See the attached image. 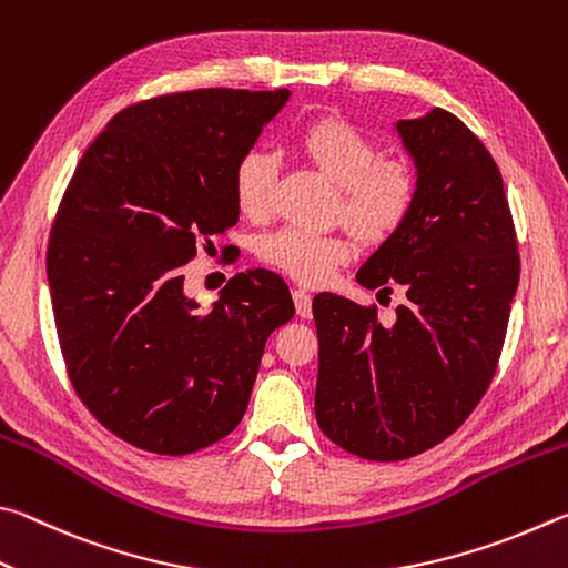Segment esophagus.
<instances>
[{
    "label": "esophagus",
    "instance_id": "esophagus-1",
    "mask_svg": "<svg viewBox=\"0 0 568 568\" xmlns=\"http://www.w3.org/2000/svg\"><path fill=\"white\" fill-rule=\"evenodd\" d=\"M292 300H294V306H296V314H300L302 320H310V316H312V296H310V292L294 290Z\"/></svg>",
    "mask_w": 568,
    "mask_h": 568
}]
</instances>
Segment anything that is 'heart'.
Here are the masks:
<instances>
[{
    "instance_id": "obj_1",
    "label": "heart",
    "mask_w": 568,
    "mask_h": 568,
    "mask_svg": "<svg viewBox=\"0 0 568 568\" xmlns=\"http://www.w3.org/2000/svg\"><path fill=\"white\" fill-rule=\"evenodd\" d=\"M306 156L342 189L339 216L366 242H384L406 216L416 196V179L402 162H386L369 134L344 119H322L302 136ZM278 162L272 152L252 149L234 172L239 209L252 219L272 214ZM352 242L344 234H316L306 229H278L258 242V256L268 266L302 284L329 282L334 268L352 258Z\"/></svg>"
}]
</instances>
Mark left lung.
Returning <instances> with one entry per match:
<instances>
[{"mask_svg": "<svg viewBox=\"0 0 568 568\" xmlns=\"http://www.w3.org/2000/svg\"><path fill=\"white\" fill-rule=\"evenodd\" d=\"M394 129L416 169L414 206L356 282L399 286L396 322L329 292L312 304L316 424L369 462L409 459L466 422L491 384L519 286L504 179L481 139L439 106Z\"/></svg>", "mask_w": 568, "mask_h": 568, "instance_id": "8db88e82", "label": "left lung"}]
</instances>
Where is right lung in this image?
I'll list each match as a JSON object with an SVG mask.
<instances>
[{
	"mask_svg": "<svg viewBox=\"0 0 568 568\" xmlns=\"http://www.w3.org/2000/svg\"><path fill=\"white\" fill-rule=\"evenodd\" d=\"M290 89H194L119 112L77 164L47 278L67 372L87 409L139 449L182 456L236 429L284 278L246 268L212 310L184 292L202 239L239 219L234 172Z\"/></svg>",
	"mask_w": 568,
	"mask_h": 568,
	"instance_id": "add662e5",
	"label": "right lung"
}]
</instances>
